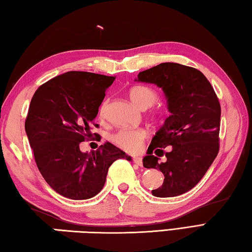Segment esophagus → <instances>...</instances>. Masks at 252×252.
<instances>
[{"label": "esophagus", "instance_id": "obj_1", "mask_svg": "<svg viewBox=\"0 0 252 252\" xmlns=\"http://www.w3.org/2000/svg\"><path fill=\"white\" fill-rule=\"evenodd\" d=\"M132 161H133L135 164H138V165H140V166H142V164H143V162H142V158L139 157H133L132 158Z\"/></svg>", "mask_w": 252, "mask_h": 252}]
</instances>
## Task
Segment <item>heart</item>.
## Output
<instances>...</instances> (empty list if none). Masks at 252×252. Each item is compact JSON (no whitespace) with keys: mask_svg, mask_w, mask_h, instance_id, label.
Wrapping results in <instances>:
<instances>
[{"mask_svg":"<svg viewBox=\"0 0 252 252\" xmlns=\"http://www.w3.org/2000/svg\"><path fill=\"white\" fill-rule=\"evenodd\" d=\"M129 97L136 107L145 109L152 106L157 101L158 93L148 86H133L129 90ZM108 109V100H104L99 108V117H106ZM146 136V132L139 127H126L116 132L111 140L116 145L126 152H136L139 151Z\"/></svg>","mask_w":252,"mask_h":252,"instance_id":"1","label":"heart"}]
</instances>
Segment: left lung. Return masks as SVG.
<instances>
[{"instance_id": "1", "label": "left lung", "mask_w": 252, "mask_h": 252, "mask_svg": "<svg viewBox=\"0 0 252 252\" xmlns=\"http://www.w3.org/2000/svg\"><path fill=\"white\" fill-rule=\"evenodd\" d=\"M135 81L157 85L165 94L170 117L153 136L143 166L164 174L157 197H174L198 184L219 151L220 103L203 72L176 63H163L141 71ZM170 146L168 159L158 163ZM154 152L158 156L153 155Z\"/></svg>"}]
</instances>
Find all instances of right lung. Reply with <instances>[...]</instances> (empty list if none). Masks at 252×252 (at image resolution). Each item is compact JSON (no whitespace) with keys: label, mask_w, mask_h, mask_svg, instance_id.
I'll use <instances>...</instances> for the list:
<instances>
[{"label":"right lung","mask_w":252,"mask_h":252,"mask_svg":"<svg viewBox=\"0 0 252 252\" xmlns=\"http://www.w3.org/2000/svg\"><path fill=\"white\" fill-rule=\"evenodd\" d=\"M114 77L68 71L45 82L32 98L25 131L36 165L47 184L63 197L88 199L106 183L108 170L118 158L131 157L106 142L97 151L81 152L89 140L106 90ZM95 134V133H94Z\"/></svg>","instance_id":"add662e5"}]
</instances>
